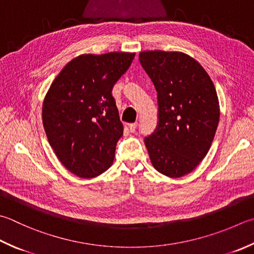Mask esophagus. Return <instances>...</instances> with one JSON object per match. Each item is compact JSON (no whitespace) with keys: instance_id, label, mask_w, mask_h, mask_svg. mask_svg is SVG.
I'll use <instances>...</instances> for the list:
<instances>
[{"instance_id":"1","label":"esophagus","mask_w":254,"mask_h":254,"mask_svg":"<svg viewBox=\"0 0 254 254\" xmlns=\"http://www.w3.org/2000/svg\"><path fill=\"white\" fill-rule=\"evenodd\" d=\"M129 127V130H130V132H133L136 130V127H137V123H132V124H129L128 125Z\"/></svg>"}]
</instances>
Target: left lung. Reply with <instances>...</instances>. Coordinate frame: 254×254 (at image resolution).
<instances>
[{
	"label": "left lung",
	"mask_w": 254,
	"mask_h": 254,
	"mask_svg": "<svg viewBox=\"0 0 254 254\" xmlns=\"http://www.w3.org/2000/svg\"><path fill=\"white\" fill-rule=\"evenodd\" d=\"M140 64L158 93L159 123L145 138L154 168L170 178L195 169L219 124L218 95L207 71L183 52L145 51Z\"/></svg>",
	"instance_id": "8db88e82"
}]
</instances>
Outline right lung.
Segmentation results:
<instances>
[{
    "instance_id": "add662e5",
    "label": "right lung",
    "mask_w": 254,
    "mask_h": 254,
    "mask_svg": "<svg viewBox=\"0 0 254 254\" xmlns=\"http://www.w3.org/2000/svg\"><path fill=\"white\" fill-rule=\"evenodd\" d=\"M135 53L83 54L53 80L42 108L43 126L59 160L71 174L94 178L113 165L124 126L112 95Z\"/></svg>"
}]
</instances>
